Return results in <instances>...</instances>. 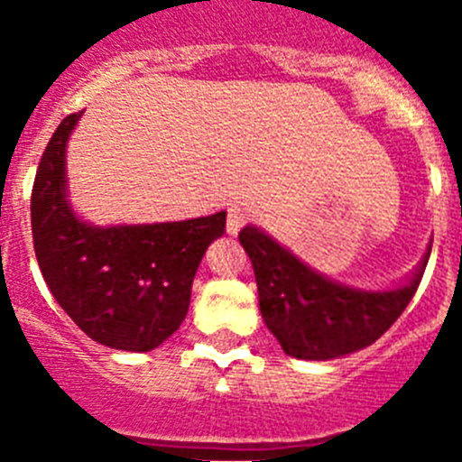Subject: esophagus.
<instances>
[{"label":"esophagus","instance_id":"34e87169","mask_svg":"<svg viewBox=\"0 0 462 462\" xmlns=\"http://www.w3.org/2000/svg\"><path fill=\"white\" fill-rule=\"evenodd\" d=\"M247 219H250V215H247V210L240 206H231L228 208V215H226V231L231 236L238 234L240 228L247 224Z\"/></svg>","mask_w":462,"mask_h":462}]
</instances>
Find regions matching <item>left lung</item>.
Listing matches in <instances>:
<instances>
[{
    "instance_id": "8db88e82",
    "label": "left lung",
    "mask_w": 462,
    "mask_h": 462,
    "mask_svg": "<svg viewBox=\"0 0 462 462\" xmlns=\"http://www.w3.org/2000/svg\"><path fill=\"white\" fill-rule=\"evenodd\" d=\"M252 261L261 317L293 358L328 361L373 345L398 319L419 289L428 256L405 287L361 291L319 275L256 226L240 231Z\"/></svg>"
}]
</instances>
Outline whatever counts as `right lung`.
Here are the masks:
<instances>
[{
  "instance_id": "obj_1",
  "label": "right lung",
  "mask_w": 462,
  "mask_h": 462,
  "mask_svg": "<svg viewBox=\"0 0 462 462\" xmlns=\"http://www.w3.org/2000/svg\"><path fill=\"white\" fill-rule=\"evenodd\" d=\"M80 113L67 116L41 157L32 189V236L55 300L94 342L150 352L189 310L191 282L226 212L187 222L92 226L67 201L64 152Z\"/></svg>"
}]
</instances>
